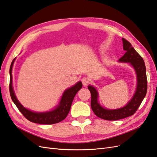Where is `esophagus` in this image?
<instances>
[{"label": "esophagus", "mask_w": 157, "mask_h": 157, "mask_svg": "<svg viewBox=\"0 0 157 157\" xmlns=\"http://www.w3.org/2000/svg\"><path fill=\"white\" fill-rule=\"evenodd\" d=\"M81 80H82V84L84 85V86H87L90 81V78L88 77H83Z\"/></svg>", "instance_id": "esophagus-1"}]
</instances>
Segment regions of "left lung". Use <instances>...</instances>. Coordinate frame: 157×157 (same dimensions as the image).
<instances>
[{
    "mask_svg": "<svg viewBox=\"0 0 157 157\" xmlns=\"http://www.w3.org/2000/svg\"><path fill=\"white\" fill-rule=\"evenodd\" d=\"M123 49L126 51L124 55L119 59L120 62L130 63L136 71L137 75L136 90L130 100L122 108L108 109L102 107L99 103L98 92L93 86H88L91 93V107L97 117L107 121H117L132 116L141 105L147 93V79L146 67L142 57L133 48L129 42L122 38Z\"/></svg>",
    "mask_w": 157,
    "mask_h": 157,
    "instance_id": "1",
    "label": "left lung"
}]
</instances>
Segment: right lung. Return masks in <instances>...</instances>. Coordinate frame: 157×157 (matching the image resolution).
I'll return each mask as SVG.
<instances>
[{
  "label": "right lung",
  "mask_w": 157,
  "mask_h": 157,
  "mask_svg": "<svg viewBox=\"0 0 157 157\" xmlns=\"http://www.w3.org/2000/svg\"><path fill=\"white\" fill-rule=\"evenodd\" d=\"M15 59L16 58L13 59L10 67V85H9V90H10V94L12 101L15 103L19 111L22 113V115L27 120H29L32 122L37 123V124H53L64 120L67 117L70 111L71 104H72L75 95L77 94V93L81 89L82 86V82L79 81L75 85H74L73 86L66 90L63 94L62 98L61 99L59 105L54 110L43 113L31 111L29 110V109L25 108L19 102L13 91L12 86V71Z\"/></svg>",
  "instance_id": "right-lung-1"
}]
</instances>
